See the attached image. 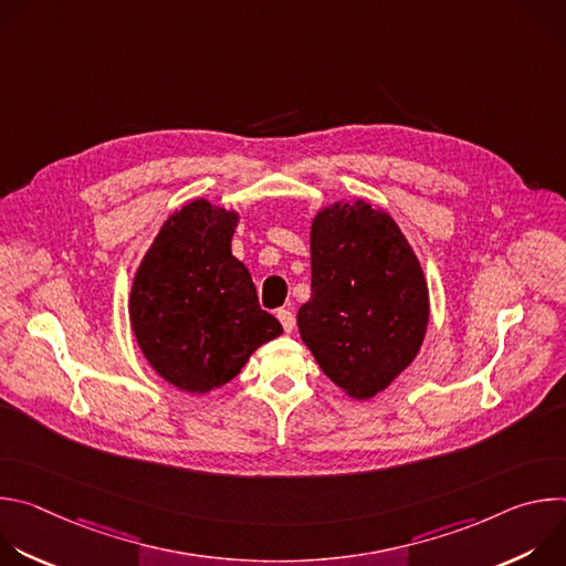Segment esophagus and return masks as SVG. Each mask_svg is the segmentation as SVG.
<instances>
[{
	"label": "esophagus",
	"mask_w": 566,
	"mask_h": 566,
	"mask_svg": "<svg viewBox=\"0 0 566 566\" xmlns=\"http://www.w3.org/2000/svg\"><path fill=\"white\" fill-rule=\"evenodd\" d=\"M277 319L282 322V327H284L286 334H291V332L295 329V315H293V311H289V308H277Z\"/></svg>",
	"instance_id": "esophagus-1"
}]
</instances>
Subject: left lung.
Returning a JSON list of instances; mask_svg holds the SVG:
<instances>
[{
	"label": "left lung",
	"instance_id": "obj_1",
	"mask_svg": "<svg viewBox=\"0 0 566 566\" xmlns=\"http://www.w3.org/2000/svg\"><path fill=\"white\" fill-rule=\"evenodd\" d=\"M428 315L421 264L389 214L365 201L317 212L297 327L338 387L354 398L385 389L419 354Z\"/></svg>",
	"mask_w": 566,
	"mask_h": 566
}]
</instances>
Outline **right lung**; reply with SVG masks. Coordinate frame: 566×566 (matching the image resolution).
<instances>
[{"label":"right lung","instance_id":"obj_1","mask_svg":"<svg viewBox=\"0 0 566 566\" xmlns=\"http://www.w3.org/2000/svg\"><path fill=\"white\" fill-rule=\"evenodd\" d=\"M237 214L197 199L175 212L132 286V329L149 365L175 387L226 385L282 325L258 302L251 273L230 253Z\"/></svg>","mask_w":566,"mask_h":566}]
</instances>
